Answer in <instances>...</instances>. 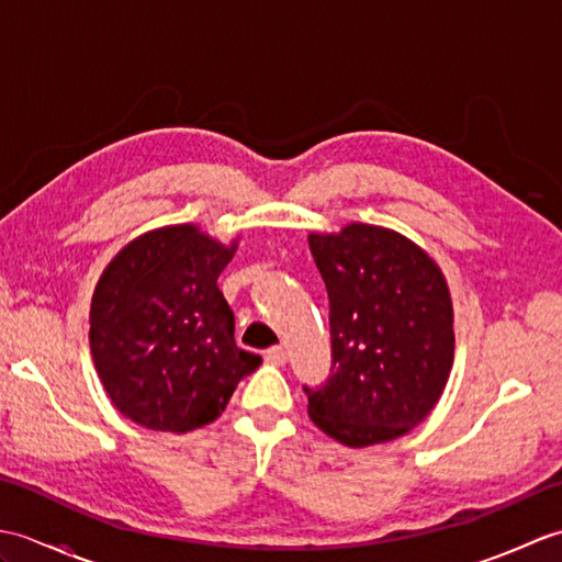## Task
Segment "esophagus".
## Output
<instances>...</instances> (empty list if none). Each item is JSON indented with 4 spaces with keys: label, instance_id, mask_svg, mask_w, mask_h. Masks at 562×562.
Instances as JSON below:
<instances>
[{
    "label": "esophagus",
    "instance_id": "1",
    "mask_svg": "<svg viewBox=\"0 0 562 562\" xmlns=\"http://www.w3.org/2000/svg\"><path fill=\"white\" fill-rule=\"evenodd\" d=\"M266 362H268V364H274V367L284 364V362H288V350H284L282 345H274V348L266 350Z\"/></svg>",
    "mask_w": 562,
    "mask_h": 562
}]
</instances>
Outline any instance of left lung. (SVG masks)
Instances as JSON below:
<instances>
[{"mask_svg":"<svg viewBox=\"0 0 562 562\" xmlns=\"http://www.w3.org/2000/svg\"><path fill=\"white\" fill-rule=\"evenodd\" d=\"M330 302V376L304 386L308 417L345 447L403 437L432 413L453 364V306L425 248L352 222L308 234Z\"/></svg>","mask_w":562,"mask_h":562,"instance_id":"left-lung-1","label":"left lung"}]
</instances>
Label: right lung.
<instances>
[{"label": "right lung", "instance_id": "1", "mask_svg": "<svg viewBox=\"0 0 562 562\" xmlns=\"http://www.w3.org/2000/svg\"><path fill=\"white\" fill-rule=\"evenodd\" d=\"M238 236L222 244L198 224L159 226L125 244L91 296L89 345L111 403L159 432L217 420L260 355L236 348L217 288Z\"/></svg>", "mask_w": 562, "mask_h": 562}]
</instances>
